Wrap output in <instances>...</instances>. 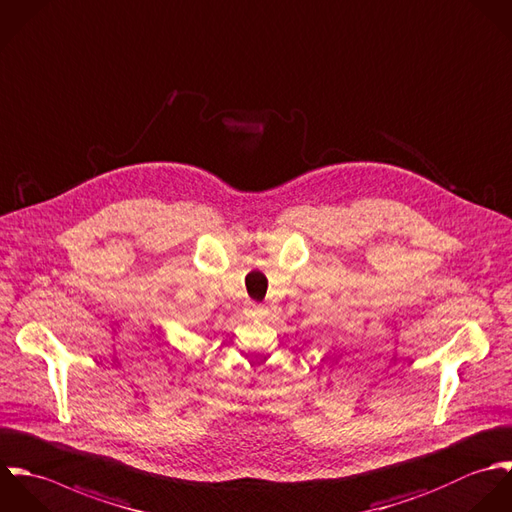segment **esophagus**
<instances>
[{"mask_svg": "<svg viewBox=\"0 0 512 512\" xmlns=\"http://www.w3.org/2000/svg\"><path fill=\"white\" fill-rule=\"evenodd\" d=\"M244 314H246V318H250V320H264V318L268 316V308L250 302V304L244 308Z\"/></svg>", "mask_w": 512, "mask_h": 512, "instance_id": "obj_1", "label": "esophagus"}]
</instances>
